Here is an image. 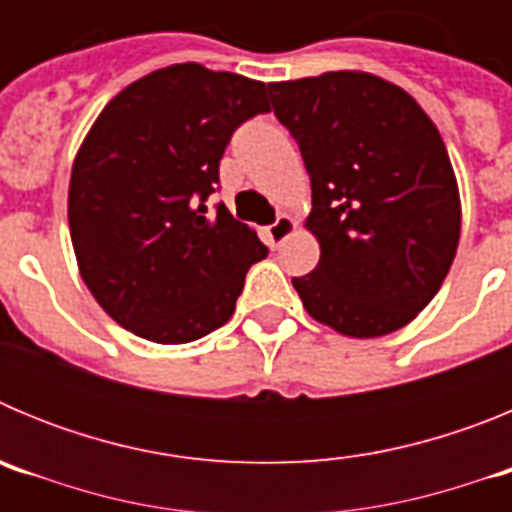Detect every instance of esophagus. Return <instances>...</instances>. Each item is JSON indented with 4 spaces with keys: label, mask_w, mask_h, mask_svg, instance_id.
<instances>
[{
    "label": "esophagus",
    "mask_w": 512,
    "mask_h": 512,
    "mask_svg": "<svg viewBox=\"0 0 512 512\" xmlns=\"http://www.w3.org/2000/svg\"><path fill=\"white\" fill-rule=\"evenodd\" d=\"M295 228H297V223H295V220H292V217H289V215H279L277 223L266 228V243H269L271 248H279L284 241H287L289 235L295 233Z\"/></svg>",
    "instance_id": "1"
}]
</instances>
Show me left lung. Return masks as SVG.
<instances>
[{
	"label": "left lung",
	"mask_w": 512,
	"mask_h": 512,
	"mask_svg": "<svg viewBox=\"0 0 512 512\" xmlns=\"http://www.w3.org/2000/svg\"><path fill=\"white\" fill-rule=\"evenodd\" d=\"M310 174L318 266L295 277L318 323L351 338L400 330L436 297L461 233L459 184L433 120L366 71L269 84Z\"/></svg>",
	"instance_id": "left-lung-1"
}]
</instances>
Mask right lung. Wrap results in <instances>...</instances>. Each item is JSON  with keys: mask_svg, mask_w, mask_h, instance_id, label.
I'll return each instance as SVG.
<instances>
[{"mask_svg": "<svg viewBox=\"0 0 512 512\" xmlns=\"http://www.w3.org/2000/svg\"><path fill=\"white\" fill-rule=\"evenodd\" d=\"M269 110L264 81L174 63L99 112L71 169L69 228L81 279L117 325L189 343L228 323L269 251L225 205L207 215L205 200L230 135Z\"/></svg>", "mask_w": 512, "mask_h": 512, "instance_id": "1", "label": "right lung"}]
</instances>
